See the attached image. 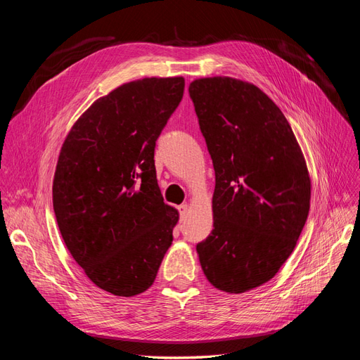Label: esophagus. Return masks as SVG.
<instances>
[{"mask_svg":"<svg viewBox=\"0 0 360 360\" xmlns=\"http://www.w3.org/2000/svg\"><path fill=\"white\" fill-rule=\"evenodd\" d=\"M179 212H180V217H181V219H184V217L188 216L189 205H188V204H181V205L179 207Z\"/></svg>","mask_w":360,"mask_h":360,"instance_id":"obj_1","label":"esophagus"}]
</instances>
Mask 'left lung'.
Segmentation results:
<instances>
[{"label":"left lung","mask_w":360,"mask_h":360,"mask_svg":"<svg viewBox=\"0 0 360 360\" xmlns=\"http://www.w3.org/2000/svg\"><path fill=\"white\" fill-rule=\"evenodd\" d=\"M189 94L214 168L213 231L197 245L225 292L266 284L291 255L309 213L307 162L285 115L254 84L195 79Z\"/></svg>","instance_id":"left-lung-1"}]
</instances>
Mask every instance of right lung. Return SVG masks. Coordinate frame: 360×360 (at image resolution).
Wrapping results in <instances>:
<instances>
[{
  "label": "right lung",
  "instance_id": "obj_1",
  "mask_svg": "<svg viewBox=\"0 0 360 360\" xmlns=\"http://www.w3.org/2000/svg\"><path fill=\"white\" fill-rule=\"evenodd\" d=\"M184 79L144 78L97 99L60 151L52 202L63 240L91 282L132 297L153 284L179 212L163 202L156 141Z\"/></svg>",
  "mask_w": 360,
  "mask_h": 360
}]
</instances>
